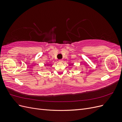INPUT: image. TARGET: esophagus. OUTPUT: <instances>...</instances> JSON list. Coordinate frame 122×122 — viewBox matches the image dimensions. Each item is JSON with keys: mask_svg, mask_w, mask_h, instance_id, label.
I'll list each match as a JSON object with an SVG mask.
<instances>
[{"mask_svg": "<svg viewBox=\"0 0 122 122\" xmlns=\"http://www.w3.org/2000/svg\"><path fill=\"white\" fill-rule=\"evenodd\" d=\"M58 61L60 62H62V61H63V60H59Z\"/></svg>", "mask_w": 122, "mask_h": 122, "instance_id": "obj_1", "label": "esophagus"}]
</instances>
